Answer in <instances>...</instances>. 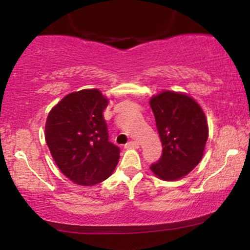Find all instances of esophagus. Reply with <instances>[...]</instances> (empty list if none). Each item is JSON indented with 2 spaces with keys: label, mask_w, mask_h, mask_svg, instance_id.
<instances>
[{
  "label": "esophagus",
  "mask_w": 250,
  "mask_h": 250,
  "mask_svg": "<svg viewBox=\"0 0 250 250\" xmlns=\"http://www.w3.org/2000/svg\"><path fill=\"white\" fill-rule=\"evenodd\" d=\"M125 148H139V142H136V141H130V142H128L127 145L125 146Z\"/></svg>",
  "instance_id": "1"
}]
</instances>
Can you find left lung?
Masks as SVG:
<instances>
[{
    "mask_svg": "<svg viewBox=\"0 0 250 250\" xmlns=\"http://www.w3.org/2000/svg\"><path fill=\"white\" fill-rule=\"evenodd\" d=\"M150 107L162 142V155L150 166L160 179L174 181L199 165L208 139L205 113L191 97L163 91L151 97Z\"/></svg>",
    "mask_w": 250,
    "mask_h": 250,
    "instance_id": "1",
    "label": "left lung"
}]
</instances>
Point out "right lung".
<instances>
[{"label": "right lung", "mask_w": 250, "mask_h": 250, "mask_svg": "<svg viewBox=\"0 0 250 250\" xmlns=\"http://www.w3.org/2000/svg\"><path fill=\"white\" fill-rule=\"evenodd\" d=\"M108 100L97 89L71 93L50 110L45 141L54 161L68 179L94 186L110 176L120 148L109 142L103 110Z\"/></svg>", "instance_id": "right-lung-1"}]
</instances>
